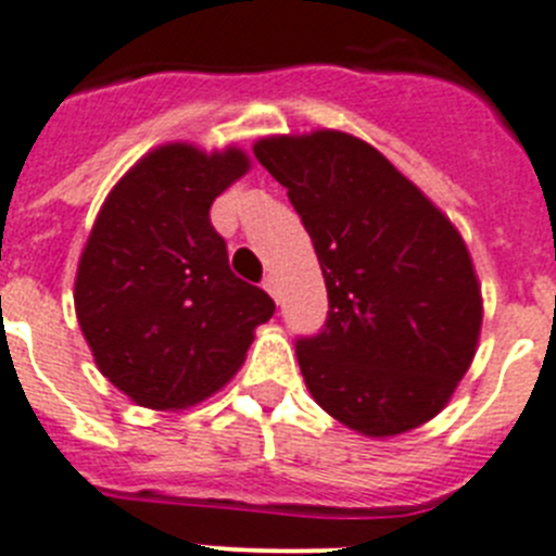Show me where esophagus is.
<instances>
[{
    "instance_id": "34e87169",
    "label": "esophagus",
    "mask_w": 556,
    "mask_h": 556,
    "mask_svg": "<svg viewBox=\"0 0 556 556\" xmlns=\"http://www.w3.org/2000/svg\"><path fill=\"white\" fill-rule=\"evenodd\" d=\"M264 289H267V292H269V294H273L275 301H278V278H275V275H273V273H269V275H267V278H264Z\"/></svg>"
}]
</instances>
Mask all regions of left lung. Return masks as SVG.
<instances>
[{
    "label": "left lung",
    "instance_id": "left-lung-1",
    "mask_svg": "<svg viewBox=\"0 0 556 556\" xmlns=\"http://www.w3.org/2000/svg\"><path fill=\"white\" fill-rule=\"evenodd\" d=\"M253 152L287 189L326 278V328L294 345L312 397L365 437L429 424L479 345L481 287L459 230L351 132L267 136Z\"/></svg>",
    "mask_w": 556,
    "mask_h": 556
}]
</instances>
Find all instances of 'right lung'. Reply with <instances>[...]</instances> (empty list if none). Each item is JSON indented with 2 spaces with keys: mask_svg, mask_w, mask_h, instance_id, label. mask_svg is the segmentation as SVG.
<instances>
[{
  "mask_svg": "<svg viewBox=\"0 0 556 556\" xmlns=\"http://www.w3.org/2000/svg\"><path fill=\"white\" fill-rule=\"evenodd\" d=\"M248 152L161 144L111 189L75 278L80 331L102 376L139 406L178 412L223 390L275 303L230 273L211 203Z\"/></svg>",
  "mask_w": 556,
  "mask_h": 556,
  "instance_id": "right-lung-1",
  "label": "right lung"
}]
</instances>
